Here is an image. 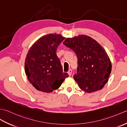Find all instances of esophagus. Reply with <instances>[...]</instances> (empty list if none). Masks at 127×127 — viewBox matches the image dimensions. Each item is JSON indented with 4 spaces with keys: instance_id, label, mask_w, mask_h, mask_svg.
<instances>
[{
    "instance_id": "34e87169",
    "label": "esophagus",
    "mask_w": 127,
    "mask_h": 127,
    "mask_svg": "<svg viewBox=\"0 0 127 127\" xmlns=\"http://www.w3.org/2000/svg\"><path fill=\"white\" fill-rule=\"evenodd\" d=\"M72 70L71 69H69V70H68V72H67V73H68V75L69 76H71V75L72 74Z\"/></svg>"
}]
</instances>
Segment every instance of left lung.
I'll return each instance as SVG.
<instances>
[{"mask_svg": "<svg viewBox=\"0 0 127 127\" xmlns=\"http://www.w3.org/2000/svg\"><path fill=\"white\" fill-rule=\"evenodd\" d=\"M78 59L73 78L82 90L91 93L101 89L108 82L112 65L106 52L96 40L85 35L67 38L63 43Z\"/></svg>", "mask_w": 127, "mask_h": 127, "instance_id": "obj_1", "label": "left lung"}]
</instances>
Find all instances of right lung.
<instances>
[{
  "label": "right lung",
  "instance_id": "1",
  "mask_svg": "<svg viewBox=\"0 0 127 127\" xmlns=\"http://www.w3.org/2000/svg\"><path fill=\"white\" fill-rule=\"evenodd\" d=\"M60 34H49L40 38L28 50L25 60V72L36 89L51 93L58 89L68 77L64 73L56 55L58 46L64 39Z\"/></svg>",
  "mask_w": 127,
  "mask_h": 127
}]
</instances>
